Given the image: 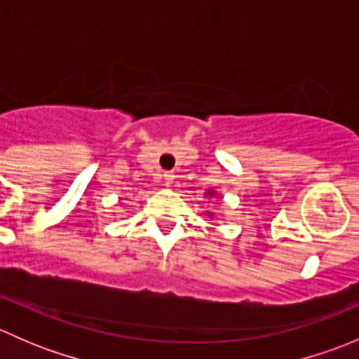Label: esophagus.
I'll return each instance as SVG.
<instances>
[{"mask_svg":"<svg viewBox=\"0 0 359 359\" xmlns=\"http://www.w3.org/2000/svg\"><path fill=\"white\" fill-rule=\"evenodd\" d=\"M173 180H175V175H173L172 172H166V173H165V182H166V186H172Z\"/></svg>","mask_w":359,"mask_h":359,"instance_id":"1","label":"esophagus"}]
</instances>
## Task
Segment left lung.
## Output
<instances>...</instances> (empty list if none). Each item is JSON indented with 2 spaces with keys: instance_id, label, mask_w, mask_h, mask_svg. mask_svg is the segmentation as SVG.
Returning a JSON list of instances; mask_svg holds the SVG:
<instances>
[{
  "instance_id": "8db88e82",
  "label": "left lung",
  "mask_w": 359,
  "mask_h": 359,
  "mask_svg": "<svg viewBox=\"0 0 359 359\" xmlns=\"http://www.w3.org/2000/svg\"><path fill=\"white\" fill-rule=\"evenodd\" d=\"M205 198H210V200H213V198H219V200H220V194L217 193V191L208 189V191H206V193H205ZM205 215H208V219H215V220H217L215 213L210 212V210H205Z\"/></svg>"
}]
</instances>
